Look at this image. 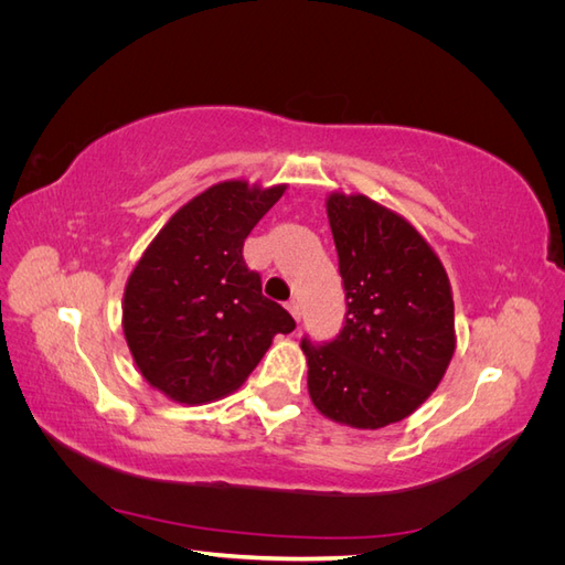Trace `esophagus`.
I'll return each mask as SVG.
<instances>
[{
  "instance_id": "esophagus-1",
  "label": "esophagus",
  "mask_w": 565,
  "mask_h": 565,
  "mask_svg": "<svg viewBox=\"0 0 565 565\" xmlns=\"http://www.w3.org/2000/svg\"><path fill=\"white\" fill-rule=\"evenodd\" d=\"M287 311L292 313L295 320H301V306H299L297 299H289V301H287Z\"/></svg>"
}]
</instances>
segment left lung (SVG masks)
Listing matches in <instances>:
<instances>
[{
    "label": "left lung",
    "instance_id": "left-lung-1",
    "mask_svg": "<svg viewBox=\"0 0 565 565\" xmlns=\"http://www.w3.org/2000/svg\"><path fill=\"white\" fill-rule=\"evenodd\" d=\"M328 218L347 320L324 344L301 339L309 393L332 422L382 429L413 415L452 361L450 280L417 228L367 195L332 193Z\"/></svg>",
    "mask_w": 565,
    "mask_h": 565
}]
</instances>
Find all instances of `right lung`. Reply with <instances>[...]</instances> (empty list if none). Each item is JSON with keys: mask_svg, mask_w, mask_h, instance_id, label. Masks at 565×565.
<instances>
[{"mask_svg": "<svg viewBox=\"0 0 565 565\" xmlns=\"http://www.w3.org/2000/svg\"><path fill=\"white\" fill-rule=\"evenodd\" d=\"M280 185L224 181L185 202L131 270L122 330L150 386L177 403L216 401L241 386L276 334L297 328L262 295L243 245Z\"/></svg>", "mask_w": 565, "mask_h": 565, "instance_id": "obj_1", "label": "right lung"}]
</instances>
